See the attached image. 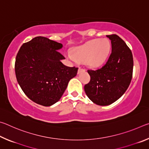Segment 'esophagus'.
<instances>
[{"mask_svg": "<svg viewBox=\"0 0 149 149\" xmlns=\"http://www.w3.org/2000/svg\"><path fill=\"white\" fill-rule=\"evenodd\" d=\"M84 71H85V69H84V68H82L79 67V69H78V74H80L81 72H84Z\"/></svg>", "mask_w": 149, "mask_h": 149, "instance_id": "1", "label": "esophagus"}]
</instances>
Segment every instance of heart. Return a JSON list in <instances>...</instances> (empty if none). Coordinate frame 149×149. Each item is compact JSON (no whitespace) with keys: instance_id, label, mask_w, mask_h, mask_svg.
Instances as JSON below:
<instances>
[{"instance_id":"b5f03b06","label":"heart","mask_w":149,"mask_h":149,"mask_svg":"<svg viewBox=\"0 0 149 149\" xmlns=\"http://www.w3.org/2000/svg\"><path fill=\"white\" fill-rule=\"evenodd\" d=\"M110 44L107 39H97L87 42L74 50V55L68 52V57L72 60L85 61L91 67H98L107 60L109 54Z\"/></svg>"}]
</instances>
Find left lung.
<instances>
[{
  "mask_svg": "<svg viewBox=\"0 0 149 149\" xmlns=\"http://www.w3.org/2000/svg\"><path fill=\"white\" fill-rule=\"evenodd\" d=\"M107 36L111 41L112 52L102 68L87 70L91 79L84 86L89 99L100 106L109 105L120 99L129 87L133 75L132 50L117 35Z\"/></svg>",
  "mask_w": 149,
  "mask_h": 149,
  "instance_id": "obj_1",
  "label": "left lung"
}]
</instances>
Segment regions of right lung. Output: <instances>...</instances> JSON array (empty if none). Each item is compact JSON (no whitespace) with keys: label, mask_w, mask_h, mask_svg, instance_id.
I'll return each instance as SVG.
<instances>
[{"label":"right lung","mask_w":149,"mask_h":149,"mask_svg":"<svg viewBox=\"0 0 149 149\" xmlns=\"http://www.w3.org/2000/svg\"><path fill=\"white\" fill-rule=\"evenodd\" d=\"M62 45L45 37H36L20 47L15 73L21 89L32 101L49 107L58 101L78 68L64 65L59 52Z\"/></svg>","instance_id":"obj_1"}]
</instances>
